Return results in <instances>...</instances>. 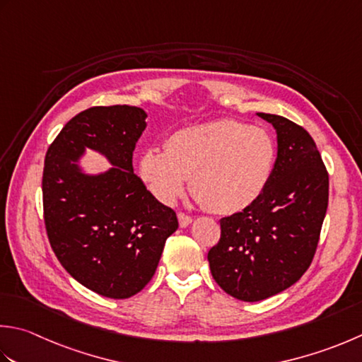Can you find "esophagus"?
<instances>
[{
  "mask_svg": "<svg viewBox=\"0 0 362 362\" xmlns=\"http://www.w3.org/2000/svg\"><path fill=\"white\" fill-rule=\"evenodd\" d=\"M179 224L180 228H187V226H189L191 223H193V216H189L187 214H183V211H179Z\"/></svg>",
  "mask_w": 362,
  "mask_h": 362,
  "instance_id": "34e87169",
  "label": "esophagus"
}]
</instances>
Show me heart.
Instances as JSON below:
<instances>
[{
    "mask_svg": "<svg viewBox=\"0 0 362 362\" xmlns=\"http://www.w3.org/2000/svg\"><path fill=\"white\" fill-rule=\"evenodd\" d=\"M276 143L256 125L223 119L174 132L166 148L148 147L139 174L160 201L171 204L191 177V193L219 215L237 214L264 193L270 180Z\"/></svg>",
    "mask_w": 362,
    "mask_h": 362,
    "instance_id": "obj_1",
    "label": "heart"
}]
</instances>
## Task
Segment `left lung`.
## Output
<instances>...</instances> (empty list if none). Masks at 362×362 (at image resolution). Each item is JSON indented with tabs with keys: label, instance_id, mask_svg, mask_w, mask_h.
I'll use <instances>...</instances> for the list:
<instances>
[{
	"label": "left lung",
	"instance_id": "8db88e82",
	"mask_svg": "<svg viewBox=\"0 0 362 362\" xmlns=\"http://www.w3.org/2000/svg\"><path fill=\"white\" fill-rule=\"evenodd\" d=\"M257 116L278 133V158L268 185L250 207L219 219L221 237L209 251L211 276L226 293L260 301L288 288L314 259L328 209L329 177L301 125Z\"/></svg>",
	"mask_w": 362,
	"mask_h": 362
}]
</instances>
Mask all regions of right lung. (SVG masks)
I'll return each mask as SVG.
<instances>
[{
    "instance_id": "obj_1",
    "label": "right lung",
    "mask_w": 362,
    "mask_h": 362,
    "mask_svg": "<svg viewBox=\"0 0 362 362\" xmlns=\"http://www.w3.org/2000/svg\"><path fill=\"white\" fill-rule=\"evenodd\" d=\"M146 117L138 106H92L64 125L45 155L42 197L49 245L72 278L106 298L141 292L166 238L179 228L175 211L133 173ZM86 146L106 154L115 168L81 175L73 161Z\"/></svg>"
}]
</instances>
